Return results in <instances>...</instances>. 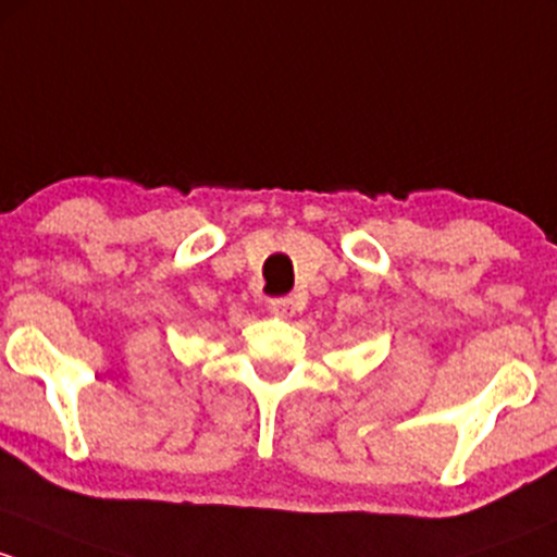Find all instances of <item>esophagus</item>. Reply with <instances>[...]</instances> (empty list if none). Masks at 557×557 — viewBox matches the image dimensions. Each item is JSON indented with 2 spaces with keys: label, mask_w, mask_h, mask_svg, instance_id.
<instances>
[{
  "label": "esophagus",
  "mask_w": 557,
  "mask_h": 557,
  "mask_svg": "<svg viewBox=\"0 0 557 557\" xmlns=\"http://www.w3.org/2000/svg\"><path fill=\"white\" fill-rule=\"evenodd\" d=\"M292 306H295L292 297H271V300H268V311L276 313V317H286V313L292 311Z\"/></svg>",
  "instance_id": "obj_1"
}]
</instances>
